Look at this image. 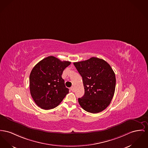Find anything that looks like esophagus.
Here are the masks:
<instances>
[{"label": "esophagus", "instance_id": "1", "mask_svg": "<svg viewBox=\"0 0 148 148\" xmlns=\"http://www.w3.org/2000/svg\"><path fill=\"white\" fill-rule=\"evenodd\" d=\"M71 90H72V91H73V92H74L75 91V88H74V87L73 86H72V87H71Z\"/></svg>", "mask_w": 148, "mask_h": 148}]
</instances>
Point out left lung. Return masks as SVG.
Here are the masks:
<instances>
[{"mask_svg":"<svg viewBox=\"0 0 148 148\" xmlns=\"http://www.w3.org/2000/svg\"><path fill=\"white\" fill-rule=\"evenodd\" d=\"M82 77L85 94L79 98L80 106L91 113H99L110 104L116 88V76L110 66L96 57L73 63Z\"/></svg>","mask_w":148,"mask_h":148,"instance_id":"left-lung-1","label":"left lung"}]
</instances>
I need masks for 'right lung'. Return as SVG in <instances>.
I'll use <instances>...</instances> for the list:
<instances>
[{"mask_svg": "<svg viewBox=\"0 0 148 148\" xmlns=\"http://www.w3.org/2000/svg\"><path fill=\"white\" fill-rule=\"evenodd\" d=\"M71 64L49 56L40 61L30 75L31 95L36 105L49 110L57 107L69 92L62 78V73Z\"/></svg>", "mask_w": 148, "mask_h": 148, "instance_id": "right-lung-1", "label": "right lung"}]
</instances>
